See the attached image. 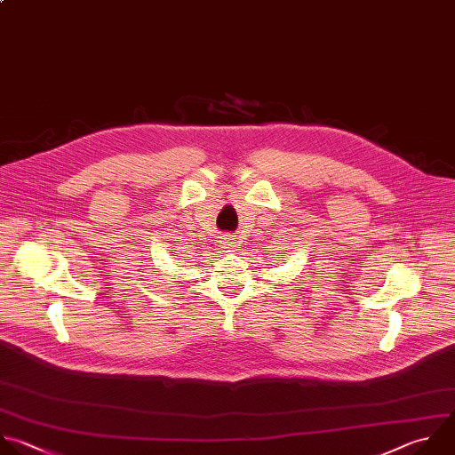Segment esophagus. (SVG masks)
<instances>
[{"instance_id":"obj_1","label":"esophagus","mask_w":455,"mask_h":455,"mask_svg":"<svg viewBox=\"0 0 455 455\" xmlns=\"http://www.w3.org/2000/svg\"><path fill=\"white\" fill-rule=\"evenodd\" d=\"M220 244H221V248H225L227 251H232V250L237 248V241H235L234 237H230V235H223L221 241H220Z\"/></svg>"}]
</instances>
